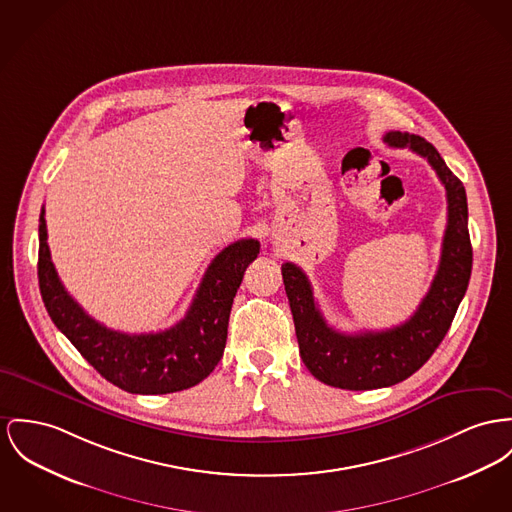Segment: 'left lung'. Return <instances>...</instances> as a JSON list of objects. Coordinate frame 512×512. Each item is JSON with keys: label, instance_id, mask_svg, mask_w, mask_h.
<instances>
[{"label": "left lung", "instance_id": "1", "mask_svg": "<svg viewBox=\"0 0 512 512\" xmlns=\"http://www.w3.org/2000/svg\"><path fill=\"white\" fill-rule=\"evenodd\" d=\"M384 141L425 157L446 190L448 223L441 264L417 310L404 324L390 330L343 334L324 320L305 272L293 262L281 266L303 363L314 378L343 390L384 388L419 371L446 336L472 275L468 202L462 182L427 139L408 132H388Z\"/></svg>", "mask_w": 512, "mask_h": 512}]
</instances>
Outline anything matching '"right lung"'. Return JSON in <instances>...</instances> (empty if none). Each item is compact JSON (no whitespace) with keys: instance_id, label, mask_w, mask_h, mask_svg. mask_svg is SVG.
Instances as JSON below:
<instances>
[{"instance_id":"add662e5","label":"right lung","mask_w":512,"mask_h":512,"mask_svg":"<svg viewBox=\"0 0 512 512\" xmlns=\"http://www.w3.org/2000/svg\"><path fill=\"white\" fill-rule=\"evenodd\" d=\"M38 285L52 322L114 386L132 394H171L196 386L223 357L233 299L260 242L242 239L209 264L186 316L165 332L124 334L91 318L62 285L50 258L44 207L38 223Z\"/></svg>"}]
</instances>
